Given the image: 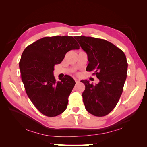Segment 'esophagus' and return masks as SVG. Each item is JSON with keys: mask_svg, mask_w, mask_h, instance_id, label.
I'll use <instances>...</instances> for the list:
<instances>
[{"mask_svg": "<svg viewBox=\"0 0 147 147\" xmlns=\"http://www.w3.org/2000/svg\"><path fill=\"white\" fill-rule=\"evenodd\" d=\"M74 80H75L76 83H79L80 82V80L78 78H74Z\"/></svg>", "mask_w": 147, "mask_h": 147, "instance_id": "34e87169", "label": "esophagus"}]
</instances>
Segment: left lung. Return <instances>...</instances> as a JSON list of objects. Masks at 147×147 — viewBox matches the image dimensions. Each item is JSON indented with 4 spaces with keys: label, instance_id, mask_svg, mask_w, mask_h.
Segmentation results:
<instances>
[{
    "label": "left lung",
    "instance_id": "left-lung-1",
    "mask_svg": "<svg viewBox=\"0 0 147 147\" xmlns=\"http://www.w3.org/2000/svg\"><path fill=\"white\" fill-rule=\"evenodd\" d=\"M81 47L88 55L87 71L99 79L93 85L82 80L85 90L82 93L85 109L98 117L107 115L119 102L127 76V62L123 51L107 40L91 36H75Z\"/></svg>",
    "mask_w": 147,
    "mask_h": 147
}]
</instances>
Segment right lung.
Segmentation results:
<instances>
[{
    "mask_svg": "<svg viewBox=\"0 0 147 147\" xmlns=\"http://www.w3.org/2000/svg\"><path fill=\"white\" fill-rule=\"evenodd\" d=\"M79 49L73 36H46L28 46L21 55L20 69L27 95L46 116H57L67 108L76 83L68 75L57 82L53 71L67 52Z\"/></svg>",
    "mask_w": 147,
    "mask_h": 147,
    "instance_id": "add662e5",
    "label": "right lung"
}]
</instances>
